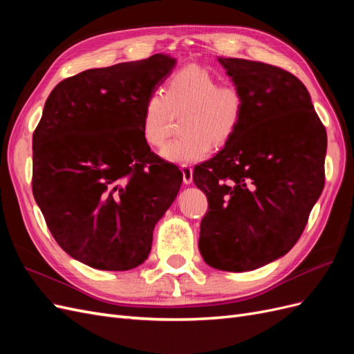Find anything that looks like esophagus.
I'll list each match as a JSON object with an SVG mask.
<instances>
[{"mask_svg": "<svg viewBox=\"0 0 354 354\" xmlns=\"http://www.w3.org/2000/svg\"><path fill=\"white\" fill-rule=\"evenodd\" d=\"M181 173H183L185 185H192V181H194V169H192L189 165H183L181 167Z\"/></svg>", "mask_w": 354, "mask_h": 354, "instance_id": "34e87169", "label": "esophagus"}]
</instances>
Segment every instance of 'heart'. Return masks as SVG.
<instances>
[{"instance_id": "obj_1", "label": "heart", "mask_w": 354, "mask_h": 354, "mask_svg": "<svg viewBox=\"0 0 354 354\" xmlns=\"http://www.w3.org/2000/svg\"><path fill=\"white\" fill-rule=\"evenodd\" d=\"M185 112L183 137L167 143L160 156L185 165L205 158L214 146H224L238 131L245 113V95L236 85H220L208 69L190 65L171 75L165 94L153 91L145 102L142 136L152 146L164 145L173 115Z\"/></svg>"}]
</instances>
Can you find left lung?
<instances>
[{
	"mask_svg": "<svg viewBox=\"0 0 354 354\" xmlns=\"http://www.w3.org/2000/svg\"><path fill=\"white\" fill-rule=\"evenodd\" d=\"M245 95L238 131L195 167L207 195L203 261L250 272L283 257L301 236L325 185L326 131L304 84L261 62L218 57Z\"/></svg>",
	"mask_w": 354,
	"mask_h": 354,
	"instance_id": "8db88e82",
	"label": "left lung"
}]
</instances>
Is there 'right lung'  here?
I'll list each match as a JSON object with an SVG mask.
<instances>
[{"mask_svg": "<svg viewBox=\"0 0 354 354\" xmlns=\"http://www.w3.org/2000/svg\"><path fill=\"white\" fill-rule=\"evenodd\" d=\"M177 60L88 69L59 82L32 138V192L53 238L93 269L140 266L183 174L151 152L142 113Z\"/></svg>", "mask_w": 354, "mask_h": 354, "instance_id": "add662e5", "label": "right lung"}]
</instances>
